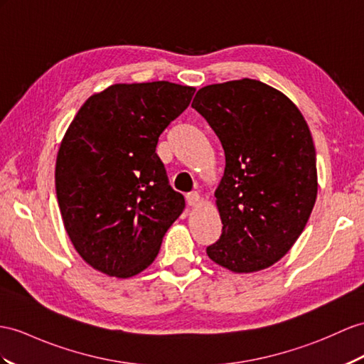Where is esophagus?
<instances>
[{
    "label": "esophagus",
    "mask_w": 364,
    "mask_h": 364,
    "mask_svg": "<svg viewBox=\"0 0 364 364\" xmlns=\"http://www.w3.org/2000/svg\"><path fill=\"white\" fill-rule=\"evenodd\" d=\"M187 203H188L190 207L198 205V203H199V193H198V191L188 193V194H187Z\"/></svg>",
    "instance_id": "esophagus-1"
}]
</instances>
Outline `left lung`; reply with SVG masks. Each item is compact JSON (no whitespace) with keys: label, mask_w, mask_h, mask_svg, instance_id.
<instances>
[{"label":"left lung","mask_w":364,"mask_h":364,"mask_svg":"<svg viewBox=\"0 0 364 364\" xmlns=\"http://www.w3.org/2000/svg\"><path fill=\"white\" fill-rule=\"evenodd\" d=\"M191 108L225 154L215 193L223 233L207 255L236 273L267 269L291 249L315 205L316 154L303 114L250 78L202 87Z\"/></svg>","instance_id":"left-lung-1"}]
</instances>
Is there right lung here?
<instances>
[{
  "mask_svg": "<svg viewBox=\"0 0 364 364\" xmlns=\"http://www.w3.org/2000/svg\"><path fill=\"white\" fill-rule=\"evenodd\" d=\"M194 91L170 82L112 85L90 97L70 123L55 190L66 232L91 267L129 278L156 259L185 208L156 146Z\"/></svg>",
  "mask_w": 364,
  "mask_h": 364,
  "instance_id": "obj_1",
  "label": "right lung"
}]
</instances>
